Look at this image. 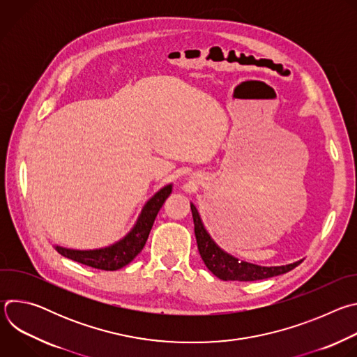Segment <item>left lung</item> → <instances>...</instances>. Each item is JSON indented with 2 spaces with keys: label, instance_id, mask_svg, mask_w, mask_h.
<instances>
[{
  "label": "left lung",
  "instance_id": "1",
  "mask_svg": "<svg viewBox=\"0 0 357 357\" xmlns=\"http://www.w3.org/2000/svg\"><path fill=\"white\" fill-rule=\"evenodd\" d=\"M190 211L193 216L195 236L200 257L209 268V271H212L218 278L223 281H257L271 278L291 271L301 263L296 261L294 264L281 267H260L256 264L238 261L237 259L229 256L227 252H225L222 248L216 245V243L211 238L205 227H203L200 216L193 205H190Z\"/></svg>",
  "mask_w": 357,
  "mask_h": 357
}]
</instances>
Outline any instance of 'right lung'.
<instances>
[{
  "label": "right lung",
  "mask_w": 357,
  "mask_h": 357,
  "mask_svg": "<svg viewBox=\"0 0 357 357\" xmlns=\"http://www.w3.org/2000/svg\"><path fill=\"white\" fill-rule=\"evenodd\" d=\"M172 192V185H167L160 192H157L152 196L146 205L144 206L135 226L132 230L119 243L109 245L106 248L98 250H89V251H80V250H69L56 247L58 252H61L63 257H68L76 263L98 268L106 271H116L119 268H123L128 263H131L141 250L144 248L146 238L149 236V231L154 225V220L162 208L164 202Z\"/></svg>",
  "instance_id": "1"
}]
</instances>
